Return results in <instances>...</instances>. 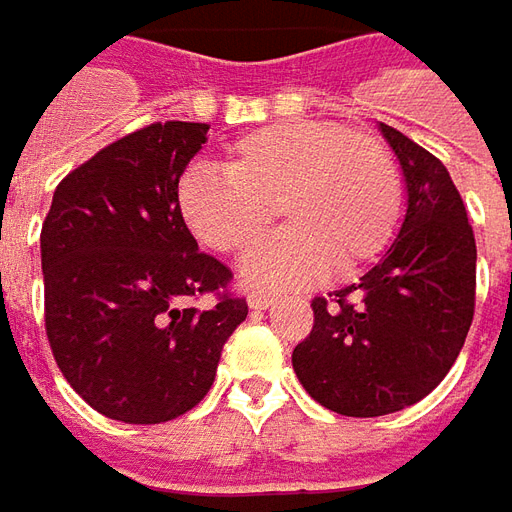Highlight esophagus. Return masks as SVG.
<instances>
[{
  "mask_svg": "<svg viewBox=\"0 0 512 512\" xmlns=\"http://www.w3.org/2000/svg\"><path fill=\"white\" fill-rule=\"evenodd\" d=\"M273 301H276V298H273L270 292H250L248 295L250 309H270V306H273Z\"/></svg>",
  "mask_w": 512,
  "mask_h": 512,
  "instance_id": "1",
  "label": "esophagus"
}]
</instances>
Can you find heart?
Wrapping results in <instances>:
<instances>
[{"label":"heart","mask_w":512,"mask_h":512,"mask_svg":"<svg viewBox=\"0 0 512 512\" xmlns=\"http://www.w3.org/2000/svg\"><path fill=\"white\" fill-rule=\"evenodd\" d=\"M189 231L217 253H245L276 220L290 228L256 248L242 278L259 290L315 284L334 267L373 262L396 234L401 172L390 147L326 119L250 130L225 155V175L189 169L178 183Z\"/></svg>","instance_id":"b5f03b06"}]
</instances>
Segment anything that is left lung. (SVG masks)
Segmentation results:
<instances>
[{
  "mask_svg": "<svg viewBox=\"0 0 512 512\" xmlns=\"http://www.w3.org/2000/svg\"><path fill=\"white\" fill-rule=\"evenodd\" d=\"M379 130L407 186L404 222L359 284L312 301L315 326L292 351L303 390L351 418L404 410L443 382L477 290V242L449 169L396 128Z\"/></svg>",
  "mask_w": 512,
  "mask_h": 512,
  "instance_id": "1",
  "label": "left lung"
}]
</instances>
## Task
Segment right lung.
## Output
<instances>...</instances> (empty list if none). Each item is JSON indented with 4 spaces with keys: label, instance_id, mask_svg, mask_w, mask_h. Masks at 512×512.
I'll return each mask as SVG.
<instances>
[{
    "label": "right lung",
    "instance_id": "add662e5",
    "mask_svg": "<svg viewBox=\"0 0 512 512\" xmlns=\"http://www.w3.org/2000/svg\"><path fill=\"white\" fill-rule=\"evenodd\" d=\"M206 133L203 122H155L88 158L52 195L41 228L47 337L66 382L105 418L164 424L197 407L248 317V303L225 292L203 312L181 306L231 281L197 250L178 206Z\"/></svg>",
    "mask_w": 512,
    "mask_h": 512
}]
</instances>
